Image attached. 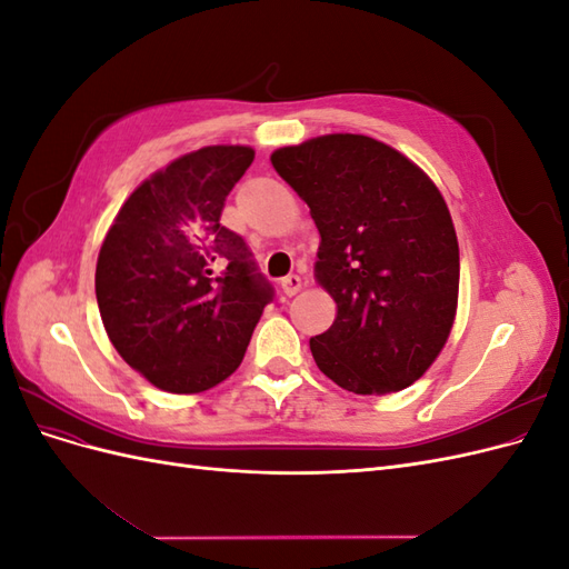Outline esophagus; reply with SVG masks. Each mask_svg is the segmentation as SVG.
<instances>
[{
  "label": "esophagus",
  "mask_w": 569,
  "mask_h": 569,
  "mask_svg": "<svg viewBox=\"0 0 569 569\" xmlns=\"http://www.w3.org/2000/svg\"><path fill=\"white\" fill-rule=\"evenodd\" d=\"M280 287H282V291H284L287 297H295V295H299V291L303 289V280L299 278V274H287V278H282Z\"/></svg>",
  "instance_id": "1"
}]
</instances>
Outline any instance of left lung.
<instances>
[{
	"label": "left lung",
	"mask_w": 569,
	"mask_h": 569,
	"mask_svg": "<svg viewBox=\"0 0 569 569\" xmlns=\"http://www.w3.org/2000/svg\"><path fill=\"white\" fill-rule=\"evenodd\" d=\"M320 232L316 280L337 303L311 339L318 368L353 393L410 387L441 353L458 311L460 253L439 187L401 151L335 132L270 157Z\"/></svg>",
	"instance_id": "8db88e82"
}]
</instances>
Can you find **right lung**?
Wrapping results in <instances>:
<instances>
[{
	"label": "right lung",
	"mask_w": 569,
	"mask_h": 569,
	"mask_svg": "<svg viewBox=\"0 0 569 569\" xmlns=\"http://www.w3.org/2000/svg\"><path fill=\"white\" fill-rule=\"evenodd\" d=\"M253 149L213 144L147 178L99 249L104 330L130 368L170 393H199L239 368L272 287L244 239L220 226Z\"/></svg>",
	"instance_id": "add662e5"
}]
</instances>
